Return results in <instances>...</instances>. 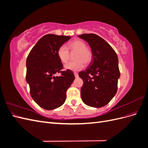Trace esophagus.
Instances as JSON below:
<instances>
[{"label": "esophagus", "mask_w": 148, "mask_h": 148, "mask_svg": "<svg viewBox=\"0 0 148 148\" xmlns=\"http://www.w3.org/2000/svg\"><path fill=\"white\" fill-rule=\"evenodd\" d=\"M74 75H75V78L78 77V73H77V72H74Z\"/></svg>", "instance_id": "obj_1"}]
</instances>
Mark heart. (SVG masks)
<instances>
[{
    "label": "heart",
    "mask_w": 148,
    "mask_h": 148,
    "mask_svg": "<svg viewBox=\"0 0 148 148\" xmlns=\"http://www.w3.org/2000/svg\"><path fill=\"white\" fill-rule=\"evenodd\" d=\"M86 47V42L80 39L74 40L69 43L68 48L70 52H76L74 56L75 60L66 64L65 66L66 69L79 71L83 68L84 64L88 65L91 63L92 60V52ZM69 49L65 45H62L57 49L58 58L62 63H66L70 59V54Z\"/></svg>",
    "instance_id": "obj_1"
}]
</instances>
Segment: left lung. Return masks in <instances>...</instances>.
Wrapping results in <instances>:
<instances>
[{
	"instance_id": "8db88e82",
	"label": "left lung",
	"mask_w": 148,
	"mask_h": 148,
	"mask_svg": "<svg viewBox=\"0 0 148 148\" xmlns=\"http://www.w3.org/2000/svg\"><path fill=\"white\" fill-rule=\"evenodd\" d=\"M78 36L88 42L93 55L86 70L78 73L83 81L82 99L89 106L103 107L117 91L120 71L117 53L104 39L95 34Z\"/></svg>"
}]
</instances>
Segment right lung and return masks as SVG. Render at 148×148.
Here are the masks:
<instances>
[{"label":"right lung","mask_w":148,"mask_h":148,"mask_svg":"<svg viewBox=\"0 0 148 148\" xmlns=\"http://www.w3.org/2000/svg\"><path fill=\"white\" fill-rule=\"evenodd\" d=\"M70 38L52 34L44 36L26 59V79L31 96L44 109L53 110L63 104L66 90L75 79L71 70L62 71L63 64L57 54V49ZM57 73H61L60 77H55Z\"/></svg>","instance_id":"obj_1"}]
</instances>
